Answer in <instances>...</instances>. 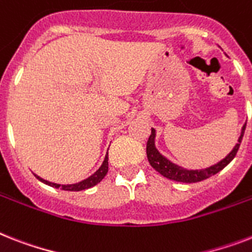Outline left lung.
Returning a JSON list of instances; mask_svg holds the SVG:
<instances>
[{
	"label": "left lung",
	"mask_w": 252,
	"mask_h": 252,
	"mask_svg": "<svg viewBox=\"0 0 252 252\" xmlns=\"http://www.w3.org/2000/svg\"><path fill=\"white\" fill-rule=\"evenodd\" d=\"M245 129H246V124L243 126L242 133H241V136H239L238 138V144L234 146L232 153H229V155L225 159H222L221 161H219L218 164L212 165V167H208V168L206 169H200V171H188V169L183 168V167H179V165L171 163L168 159H165L164 157L155 149V130L151 129V134L149 136V140H147L146 144L147 159H149V163L151 164V167H153L157 172L160 173L161 176L167 177V179L173 180V181H179V183H199L202 180L208 179V177H211V176L220 172L222 168H225L226 165L234 159L237 151H238L239 149V145H241V141H242Z\"/></svg>",
	"instance_id": "8db88e82"
}]
</instances>
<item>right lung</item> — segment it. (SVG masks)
Here are the masks:
<instances>
[{
    "label": "right lung",
    "instance_id": "right-lung-1",
    "mask_svg": "<svg viewBox=\"0 0 252 252\" xmlns=\"http://www.w3.org/2000/svg\"><path fill=\"white\" fill-rule=\"evenodd\" d=\"M108 172V154L106 155L105 160H103V164L101 165V168L98 169L97 172L94 173L93 176H91L89 179L84 180V181H81V183L79 184H73V185H58V184H53V183H49V181H46V180H42L40 179L38 176H36L40 181H42L44 184H46V185H50L53 186V188H59L61 186V189L63 190H68V191H80V190H85V189H89V188H92V186L97 185L98 183H101L102 180H103V177H105L106 175H107Z\"/></svg>",
    "mask_w": 252,
    "mask_h": 252
}]
</instances>
